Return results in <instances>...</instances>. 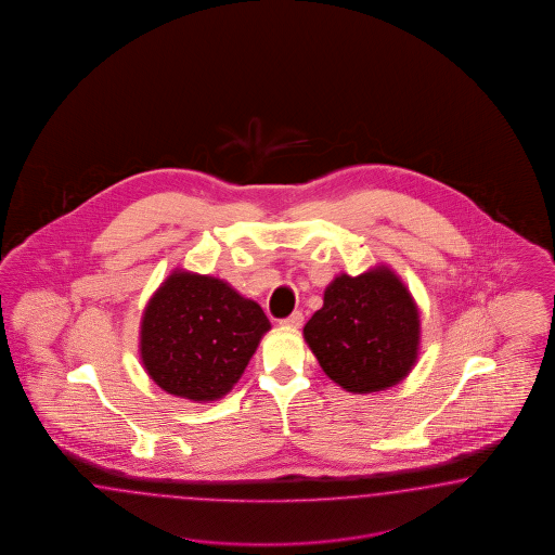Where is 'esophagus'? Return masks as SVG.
I'll return each mask as SVG.
<instances>
[{
	"label": "esophagus",
	"instance_id": "1",
	"mask_svg": "<svg viewBox=\"0 0 555 555\" xmlns=\"http://www.w3.org/2000/svg\"><path fill=\"white\" fill-rule=\"evenodd\" d=\"M302 325V313L301 311H295V313H291L288 318L285 320H281V327H286V330H299Z\"/></svg>",
	"mask_w": 555,
	"mask_h": 555
}]
</instances>
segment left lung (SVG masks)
Wrapping results in <instances>:
<instances>
[{"label":"left lung","mask_w":555,"mask_h":555,"mask_svg":"<svg viewBox=\"0 0 555 555\" xmlns=\"http://www.w3.org/2000/svg\"><path fill=\"white\" fill-rule=\"evenodd\" d=\"M323 372L353 395L395 387L420 352L417 305L401 279L376 267L360 276L339 274L323 307L302 327Z\"/></svg>","instance_id":"1"}]
</instances>
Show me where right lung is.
Masks as SVG:
<instances>
[{"label":"right lung","instance_id":"1","mask_svg":"<svg viewBox=\"0 0 555 555\" xmlns=\"http://www.w3.org/2000/svg\"><path fill=\"white\" fill-rule=\"evenodd\" d=\"M270 321L225 281L175 270L144 309L140 358L168 395L207 403L228 395Z\"/></svg>","mask_w":555,"mask_h":555}]
</instances>
